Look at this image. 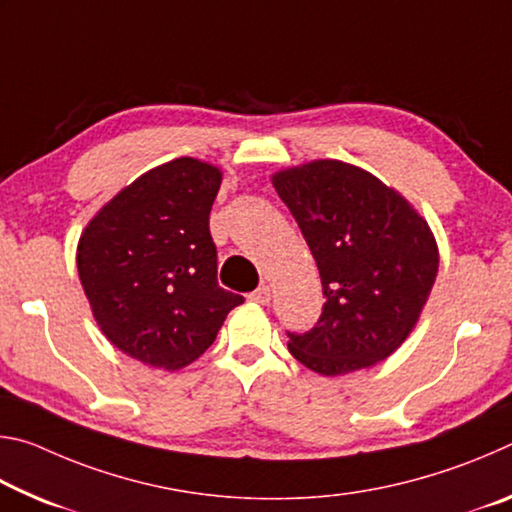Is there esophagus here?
I'll use <instances>...</instances> for the list:
<instances>
[{"label": "esophagus", "mask_w": 512, "mask_h": 512, "mask_svg": "<svg viewBox=\"0 0 512 512\" xmlns=\"http://www.w3.org/2000/svg\"><path fill=\"white\" fill-rule=\"evenodd\" d=\"M248 298L253 300V302H257V305H268V302H271V289H268L266 284H264V287H259L253 293H250Z\"/></svg>", "instance_id": "esophagus-1"}]
</instances>
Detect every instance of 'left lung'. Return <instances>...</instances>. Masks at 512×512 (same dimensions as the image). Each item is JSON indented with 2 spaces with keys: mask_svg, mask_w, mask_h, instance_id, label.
Listing matches in <instances>:
<instances>
[{
  "mask_svg": "<svg viewBox=\"0 0 512 512\" xmlns=\"http://www.w3.org/2000/svg\"><path fill=\"white\" fill-rule=\"evenodd\" d=\"M273 187L316 259L323 314L289 352L325 377L370 368L418 323L438 273V246L418 210L372 173L314 160L273 173Z\"/></svg>",
  "mask_w": 512,
  "mask_h": 512,
  "instance_id": "8db88e82",
  "label": "left lung"
}]
</instances>
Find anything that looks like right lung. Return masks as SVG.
<instances>
[{"label":"right lung","instance_id":"1","mask_svg":"<svg viewBox=\"0 0 512 512\" xmlns=\"http://www.w3.org/2000/svg\"><path fill=\"white\" fill-rule=\"evenodd\" d=\"M221 169L176 158L146 171L85 225L76 266L92 316L128 357L180 370L244 296L216 282L210 210Z\"/></svg>","mask_w":512,"mask_h":512}]
</instances>
